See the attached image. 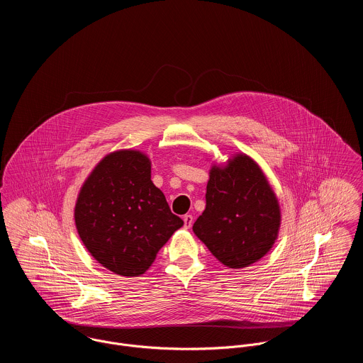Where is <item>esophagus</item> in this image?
<instances>
[{
	"mask_svg": "<svg viewBox=\"0 0 363 363\" xmlns=\"http://www.w3.org/2000/svg\"><path fill=\"white\" fill-rule=\"evenodd\" d=\"M183 220H184V228H186V229H189V228L193 225L194 218H193V215L187 213V215H184V216H183Z\"/></svg>",
	"mask_w": 363,
	"mask_h": 363,
	"instance_id": "1",
	"label": "esophagus"
}]
</instances>
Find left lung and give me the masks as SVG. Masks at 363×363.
<instances>
[{
	"label": "left lung",
	"instance_id": "1",
	"mask_svg": "<svg viewBox=\"0 0 363 363\" xmlns=\"http://www.w3.org/2000/svg\"><path fill=\"white\" fill-rule=\"evenodd\" d=\"M206 201L193 230L222 264L243 268L272 247L281 222L278 200L249 156L212 167Z\"/></svg>",
	"mask_w": 363,
	"mask_h": 363
}]
</instances>
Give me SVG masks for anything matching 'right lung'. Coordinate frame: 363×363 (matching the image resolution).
I'll return each mask as SVG.
<instances>
[{"label": "right lung", "mask_w": 363, "mask_h": 363, "mask_svg": "<svg viewBox=\"0 0 363 363\" xmlns=\"http://www.w3.org/2000/svg\"><path fill=\"white\" fill-rule=\"evenodd\" d=\"M75 223L88 252L123 277L144 274L183 226L151 180L150 159L138 151L101 160L81 189Z\"/></svg>", "instance_id": "obj_1"}]
</instances>
